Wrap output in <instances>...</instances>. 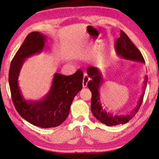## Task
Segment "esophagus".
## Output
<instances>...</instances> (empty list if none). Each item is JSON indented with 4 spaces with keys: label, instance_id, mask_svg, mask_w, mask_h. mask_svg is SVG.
<instances>
[{
    "label": "esophagus",
    "instance_id": "obj_1",
    "mask_svg": "<svg viewBox=\"0 0 159 159\" xmlns=\"http://www.w3.org/2000/svg\"><path fill=\"white\" fill-rule=\"evenodd\" d=\"M89 81V78L88 77V75H86V74H84V79H83V83H82L83 87H84V88L87 87L88 83Z\"/></svg>",
    "mask_w": 159,
    "mask_h": 159
}]
</instances>
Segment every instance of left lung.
<instances>
[{"mask_svg": "<svg viewBox=\"0 0 159 159\" xmlns=\"http://www.w3.org/2000/svg\"><path fill=\"white\" fill-rule=\"evenodd\" d=\"M115 48L117 54L124 59L141 62V63L145 62L141 52L137 48V47L133 44L126 34L122 30H121L120 37L115 42ZM87 74L91 79L88 83V88L92 94L91 101V112L96 119L107 126H115L126 123L130 119L135 116L143 101L148 80V76L147 75L145 76V81L143 82L144 85L142 95L137 102L136 106L126 114L113 115L103 109L101 104L99 90L101 85L103 83V80L102 74L99 69L94 66H89L87 69Z\"/></svg>", "mask_w": 159, "mask_h": 159, "instance_id": "left-lung-1", "label": "left lung"}]
</instances>
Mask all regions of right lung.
I'll return each instance as SVG.
<instances>
[{
    "mask_svg": "<svg viewBox=\"0 0 159 159\" xmlns=\"http://www.w3.org/2000/svg\"><path fill=\"white\" fill-rule=\"evenodd\" d=\"M46 37L38 32L28 34L11 61L8 82L14 105L26 121L42 128L60 125L68 117L75 96L82 89L84 73L78 70L71 75L54 74L49 93L40 101L26 102L19 88L18 79L24 61L27 57L41 52Z\"/></svg>",
    "mask_w": 159,
    "mask_h": 159,
    "instance_id": "obj_1",
    "label": "right lung"
}]
</instances>
